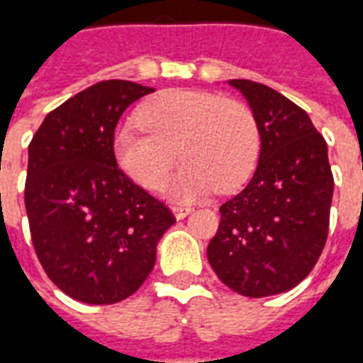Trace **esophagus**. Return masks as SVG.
Returning <instances> with one entry per match:
<instances>
[{
	"label": "esophagus",
	"instance_id": "obj_1",
	"mask_svg": "<svg viewBox=\"0 0 363 363\" xmlns=\"http://www.w3.org/2000/svg\"><path fill=\"white\" fill-rule=\"evenodd\" d=\"M191 212H193V208L189 206H172V213L176 216V220H184Z\"/></svg>",
	"mask_w": 363,
	"mask_h": 363
}]
</instances>
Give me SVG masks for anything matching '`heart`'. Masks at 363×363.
Returning a JSON list of instances; mask_svg holds the SVG:
<instances>
[{"instance_id":"obj_1","label":"heart","mask_w":363,"mask_h":363,"mask_svg":"<svg viewBox=\"0 0 363 363\" xmlns=\"http://www.w3.org/2000/svg\"><path fill=\"white\" fill-rule=\"evenodd\" d=\"M140 123L115 130L119 167L145 189H159L179 157L187 161L168 195L191 201L240 187L259 155V130L242 102L204 91H167L138 111Z\"/></svg>"}]
</instances>
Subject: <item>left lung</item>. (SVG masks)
Returning a JSON list of instances; mask_svg holds the SVG:
<instances>
[{
  "instance_id": "left-lung-1",
  "label": "left lung",
  "mask_w": 363,
  "mask_h": 363,
  "mask_svg": "<svg viewBox=\"0 0 363 363\" xmlns=\"http://www.w3.org/2000/svg\"><path fill=\"white\" fill-rule=\"evenodd\" d=\"M259 130V159L238 195L221 204L208 261L246 297L277 296L313 271L328 238L333 174L328 143L299 106L248 79H229Z\"/></svg>"
}]
</instances>
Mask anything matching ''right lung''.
I'll list each match as a JSON object with an SVG mask.
<instances>
[{
	"label": "right lung",
	"mask_w": 363,
	"mask_h": 363,
	"mask_svg": "<svg viewBox=\"0 0 363 363\" xmlns=\"http://www.w3.org/2000/svg\"><path fill=\"white\" fill-rule=\"evenodd\" d=\"M151 92L132 81L96 83L52 109L28 147L24 202L33 248L47 277L81 303L130 297L176 223L115 161L121 115Z\"/></svg>",
	"instance_id": "obj_1"
}]
</instances>
